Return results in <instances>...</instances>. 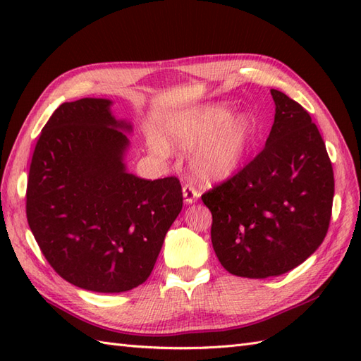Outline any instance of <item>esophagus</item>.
<instances>
[{"label": "esophagus", "mask_w": 361, "mask_h": 361, "mask_svg": "<svg viewBox=\"0 0 361 361\" xmlns=\"http://www.w3.org/2000/svg\"><path fill=\"white\" fill-rule=\"evenodd\" d=\"M183 197H185L186 204H190V203H195L198 200L200 194H198V190L192 185H185L183 186Z\"/></svg>", "instance_id": "34e87169"}]
</instances>
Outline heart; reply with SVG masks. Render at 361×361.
<instances>
[{
    "mask_svg": "<svg viewBox=\"0 0 361 361\" xmlns=\"http://www.w3.org/2000/svg\"><path fill=\"white\" fill-rule=\"evenodd\" d=\"M252 122L247 114L228 116L225 106H200L172 119L164 128L163 141L178 150H195L190 167L203 181L231 176L248 150ZM152 147L164 153V145L152 140Z\"/></svg>",
    "mask_w": 361,
    "mask_h": 361,
    "instance_id": "heart-1",
    "label": "heart"
}]
</instances>
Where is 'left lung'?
I'll use <instances>...</instances> for the list:
<instances>
[{"label": "left lung", "mask_w": 361, "mask_h": 361, "mask_svg": "<svg viewBox=\"0 0 361 361\" xmlns=\"http://www.w3.org/2000/svg\"><path fill=\"white\" fill-rule=\"evenodd\" d=\"M265 147L202 195L214 251L231 274L264 279L293 270L323 243L332 217L334 169L310 114L271 90Z\"/></svg>", "instance_id": "left-lung-1"}]
</instances>
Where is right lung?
I'll list each match as a JSON object with an SVG mask.
<instances>
[{"label":"right lung","instance_id":"obj_1","mask_svg":"<svg viewBox=\"0 0 361 361\" xmlns=\"http://www.w3.org/2000/svg\"><path fill=\"white\" fill-rule=\"evenodd\" d=\"M109 99L65 102L38 137L26 189V216L59 276L97 293H121L149 278L166 233L183 208L176 176L128 173L132 126Z\"/></svg>","mask_w":361,"mask_h":361}]
</instances>
